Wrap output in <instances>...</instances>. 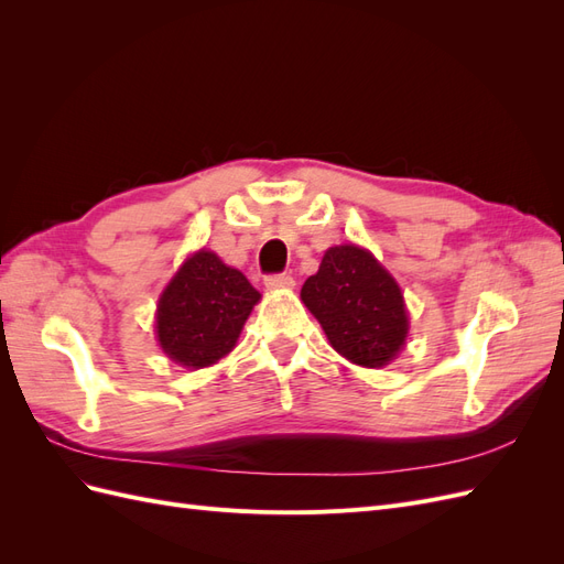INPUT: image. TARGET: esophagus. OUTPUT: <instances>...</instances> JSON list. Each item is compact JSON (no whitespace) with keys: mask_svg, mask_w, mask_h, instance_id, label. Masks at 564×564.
<instances>
[{"mask_svg":"<svg viewBox=\"0 0 564 564\" xmlns=\"http://www.w3.org/2000/svg\"><path fill=\"white\" fill-rule=\"evenodd\" d=\"M265 286L268 289H292L294 278L286 275V272H280V275H265Z\"/></svg>","mask_w":564,"mask_h":564,"instance_id":"1","label":"esophagus"}]
</instances>
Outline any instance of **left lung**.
<instances>
[{"mask_svg":"<svg viewBox=\"0 0 564 564\" xmlns=\"http://www.w3.org/2000/svg\"><path fill=\"white\" fill-rule=\"evenodd\" d=\"M329 344L352 365L379 369L404 348L409 317L398 282L355 245L324 251L319 270L301 289Z\"/></svg>","mask_w":564,"mask_h":564,"instance_id":"left-lung-1","label":"left lung"}]
</instances>
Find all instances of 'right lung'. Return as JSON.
I'll return each mask as SVG.
<instances>
[{
  "label": "right lung",
  "mask_w": 564,
  "mask_h": 564,
  "mask_svg": "<svg viewBox=\"0 0 564 564\" xmlns=\"http://www.w3.org/2000/svg\"><path fill=\"white\" fill-rule=\"evenodd\" d=\"M261 294L214 251L187 256L158 303L155 332L169 360L187 369L216 365L240 338Z\"/></svg>",
  "instance_id": "1"
}]
</instances>
